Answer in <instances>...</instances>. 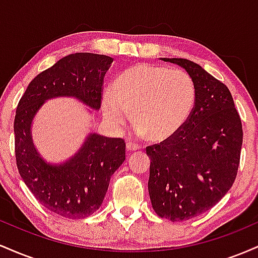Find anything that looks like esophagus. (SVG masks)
<instances>
[{"mask_svg": "<svg viewBox=\"0 0 258 258\" xmlns=\"http://www.w3.org/2000/svg\"><path fill=\"white\" fill-rule=\"evenodd\" d=\"M126 149L127 152H135V150L141 149V146H138L137 143H133V142H127Z\"/></svg>", "mask_w": 258, "mask_h": 258, "instance_id": "obj_1", "label": "esophagus"}]
</instances>
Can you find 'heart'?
<instances>
[{"label":"heart","mask_w":258,"mask_h":258,"mask_svg":"<svg viewBox=\"0 0 258 258\" xmlns=\"http://www.w3.org/2000/svg\"><path fill=\"white\" fill-rule=\"evenodd\" d=\"M197 90L183 70L138 64L121 73L102 98L103 116L119 128L132 112L133 122L149 141L164 142L184 126L193 112Z\"/></svg>","instance_id":"obj_1"}]
</instances>
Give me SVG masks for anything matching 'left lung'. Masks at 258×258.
<instances>
[{
    "label": "left lung",
    "mask_w": 258,
    "mask_h": 258,
    "mask_svg": "<svg viewBox=\"0 0 258 258\" xmlns=\"http://www.w3.org/2000/svg\"><path fill=\"white\" fill-rule=\"evenodd\" d=\"M161 59L183 68L197 90L184 126L167 141L147 148L154 211L180 222L206 212L232 188L240 161L242 127L226 85L188 59Z\"/></svg>",
    "instance_id": "left-lung-1"
}]
</instances>
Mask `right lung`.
<instances>
[{"mask_svg": "<svg viewBox=\"0 0 258 258\" xmlns=\"http://www.w3.org/2000/svg\"><path fill=\"white\" fill-rule=\"evenodd\" d=\"M112 60L94 53L59 59L29 84L17 108L14 138L20 177L46 209L70 220L86 218L99 209L110 177L125 161L126 144L121 138L90 132L78 152L55 164L43 159L35 147L32 121L47 100L60 97L99 110L103 79Z\"/></svg>", "mask_w": 258, "mask_h": 258, "instance_id": "obj_1", "label": "right lung"}]
</instances>
